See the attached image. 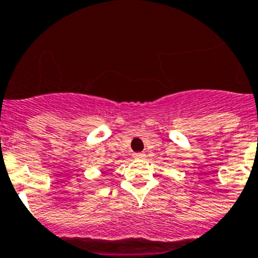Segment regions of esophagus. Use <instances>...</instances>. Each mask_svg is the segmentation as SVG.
<instances>
[{"instance_id":"34e87169","label":"esophagus","mask_w":258,"mask_h":258,"mask_svg":"<svg viewBox=\"0 0 258 258\" xmlns=\"http://www.w3.org/2000/svg\"><path fill=\"white\" fill-rule=\"evenodd\" d=\"M133 156H134V158H135V159H143L144 156H146V155H144L143 152H136V154H134Z\"/></svg>"}]
</instances>
